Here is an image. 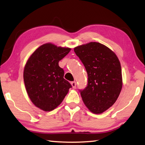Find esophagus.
<instances>
[{
  "label": "esophagus",
  "instance_id": "obj_1",
  "mask_svg": "<svg viewBox=\"0 0 145 145\" xmlns=\"http://www.w3.org/2000/svg\"><path fill=\"white\" fill-rule=\"evenodd\" d=\"M71 85H72V88H75V87H76V82H71Z\"/></svg>",
  "mask_w": 145,
  "mask_h": 145
}]
</instances>
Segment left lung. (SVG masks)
<instances>
[{
	"instance_id": "8db88e82",
	"label": "left lung",
	"mask_w": 145,
	"mask_h": 145,
	"mask_svg": "<svg viewBox=\"0 0 145 145\" xmlns=\"http://www.w3.org/2000/svg\"><path fill=\"white\" fill-rule=\"evenodd\" d=\"M74 52L88 74L87 87L80 91L83 101L92 113H102L115 103L121 90L118 58L111 49L98 42L77 46Z\"/></svg>"
}]
</instances>
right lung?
<instances>
[{
    "label": "right lung",
    "mask_w": 145,
    "mask_h": 145,
    "mask_svg": "<svg viewBox=\"0 0 145 145\" xmlns=\"http://www.w3.org/2000/svg\"><path fill=\"white\" fill-rule=\"evenodd\" d=\"M70 48L43 44L30 55L24 67V80L32 102L45 112H50L62 102L72 87L63 78L64 71L58 62Z\"/></svg>",
    "instance_id": "1"
}]
</instances>
